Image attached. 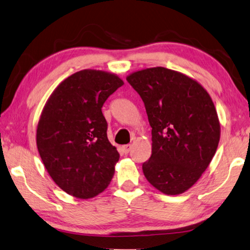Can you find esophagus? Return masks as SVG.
Segmentation results:
<instances>
[{
  "label": "esophagus",
  "mask_w": 250,
  "mask_h": 250,
  "mask_svg": "<svg viewBox=\"0 0 250 250\" xmlns=\"http://www.w3.org/2000/svg\"><path fill=\"white\" fill-rule=\"evenodd\" d=\"M131 148H132V145H125V146H122V150H124V152L126 154V153L130 152Z\"/></svg>",
  "instance_id": "esophagus-1"
}]
</instances>
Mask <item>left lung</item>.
<instances>
[{
	"label": "left lung",
	"instance_id": "1",
	"mask_svg": "<svg viewBox=\"0 0 250 250\" xmlns=\"http://www.w3.org/2000/svg\"><path fill=\"white\" fill-rule=\"evenodd\" d=\"M144 101L152 134V153L144 175L166 195L196 184L215 156L220 139L217 111L197 81L162 66L126 78Z\"/></svg>",
	"mask_w": 250,
	"mask_h": 250
}]
</instances>
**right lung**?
Segmentation results:
<instances>
[{"label":"right lung","instance_id":"add662e5","mask_svg":"<svg viewBox=\"0 0 250 250\" xmlns=\"http://www.w3.org/2000/svg\"><path fill=\"white\" fill-rule=\"evenodd\" d=\"M121 85L116 74L79 71L58 85L42 111L40 157L53 181L71 196L93 198L112 179L120 154L108 140L102 105Z\"/></svg>","mask_w":250,"mask_h":250}]
</instances>
